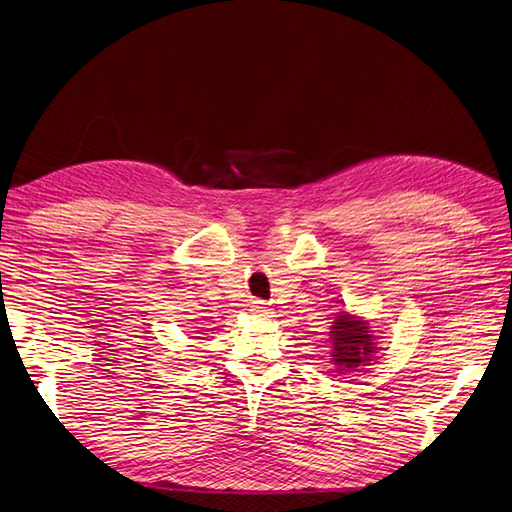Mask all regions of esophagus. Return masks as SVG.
I'll return each instance as SVG.
<instances>
[{"label": "esophagus", "mask_w": 512, "mask_h": 512, "mask_svg": "<svg viewBox=\"0 0 512 512\" xmlns=\"http://www.w3.org/2000/svg\"><path fill=\"white\" fill-rule=\"evenodd\" d=\"M252 312H254L256 316H269V314H271V309H269V305H267V303L254 301V305H252Z\"/></svg>", "instance_id": "1"}]
</instances>
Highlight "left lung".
Returning a JSON list of instances; mask_svg holds the SVG:
<instances>
[{"label":"left lung","mask_w":512,"mask_h":512,"mask_svg":"<svg viewBox=\"0 0 512 512\" xmlns=\"http://www.w3.org/2000/svg\"><path fill=\"white\" fill-rule=\"evenodd\" d=\"M331 346H333V363L339 374L346 371H359L361 365H369L374 359L376 342L369 331V324L359 316H350L342 312L331 327Z\"/></svg>","instance_id":"8db88e82"}]
</instances>
